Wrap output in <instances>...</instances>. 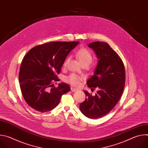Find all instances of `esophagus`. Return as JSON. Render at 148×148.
<instances>
[{
  "label": "esophagus",
  "mask_w": 148,
  "mask_h": 148,
  "mask_svg": "<svg viewBox=\"0 0 148 148\" xmlns=\"http://www.w3.org/2000/svg\"><path fill=\"white\" fill-rule=\"evenodd\" d=\"M71 91L72 92H75V91H77L78 90L76 89V88H75L71 87Z\"/></svg>",
  "instance_id": "1"
}]
</instances>
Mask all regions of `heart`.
Masks as SVG:
<instances>
[{"mask_svg":"<svg viewBox=\"0 0 148 148\" xmlns=\"http://www.w3.org/2000/svg\"><path fill=\"white\" fill-rule=\"evenodd\" d=\"M76 56L83 66H86L88 67L92 61V55L91 52L85 48H82L78 50L76 53ZM70 59V58L69 57L65 60L64 63H63L64 67H66L67 66ZM82 79V77L79 76L75 74H71L65 78V81L66 82L74 87H78Z\"/></svg>","mask_w":148,"mask_h":148,"instance_id":"obj_1","label":"heart"}]
</instances>
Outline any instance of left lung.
I'll return each mask as SVG.
<instances>
[{"label": "left lung", "mask_w": 148, "mask_h": 148, "mask_svg": "<svg viewBox=\"0 0 148 148\" xmlns=\"http://www.w3.org/2000/svg\"><path fill=\"white\" fill-rule=\"evenodd\" d=\"M99 59L94 75L87 84L91 90L98 91L94 96L85 91L87 98L79 104V110L87 117L99 118L109 113L119 100L125 86V70L119 55L105 42L90 43Z\"/></svg>", "instance_id": "8db88e82"}]
</instances>
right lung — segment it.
I'll use <instances>...</instances> for the list:
<instances>
[{
    "mask_svg": "<svg viewBox=\"0 0 148 148\" xmlns=\"http://www.w3.org/2000/svg\"><path fill=\"white\" fill-rule=\"evenodd\" d=\"M78 41H53L38 45L23 57L18 74L20 87L26 103L41 112L51 111L59 103L61 96L70 90L67 84L58 87L61 67L66 57ZM57 83V82H56Z\"/></svg>",
    "mask_w": 148,
    "mask_h": 148,
    "instance_id": "1",
    "label": "right lung"
}]
</instances>
